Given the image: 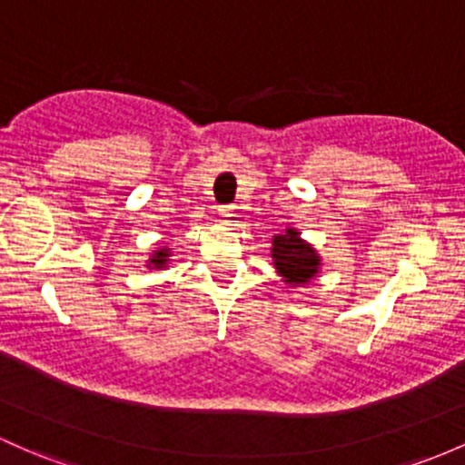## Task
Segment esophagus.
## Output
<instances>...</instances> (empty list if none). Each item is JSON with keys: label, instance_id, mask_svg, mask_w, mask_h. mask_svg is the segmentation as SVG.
<instances>
[{"label": "esophagus", "instance_id": "1", "mask_svg": "<svg viewBox=\"0 0 465 465\" xmlns=\"http://www.w3.org/2000/svg\"><path fill=\"white\" fill-rule=\"evenodd\" d=\"M218 212H221V216H223L224 223H232L233 205H221V207H218Z\"/></svg>", "mask_w": 465, "mask_h": 465}]
</instances>
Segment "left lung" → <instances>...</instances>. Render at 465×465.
<instances>
[{"label":"left lung","mask_w":465,"mask_h":465,"mask_svg":"<svg viewBox=\"0 0 465 465\" xmlns=\"http://www.w3.org/2000/svg\"><path fill=\"white\" fill-rule=\"evenodd\" d=\"M272 258L275 272L282 275V282L291 287H304L320 272V256L309 242L300 238L298 229L289 227L284 233L273 236Z\"/></svg>","instance_id":"obj_1"}]
</instances>
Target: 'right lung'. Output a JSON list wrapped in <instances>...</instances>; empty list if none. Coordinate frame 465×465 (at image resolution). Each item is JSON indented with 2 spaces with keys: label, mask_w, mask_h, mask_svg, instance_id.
Listing matches in <instances>:
<instances>
[{
  "label": "right lung",
  "mask_w": 465,
  "mask_h": 465,
  "mask_svg": "<svg viewBox=\"0 0 465 465\" xmlns=\"http://www.w3.org/2000/svg\"><path fill=\"white\" fill-rule=\"evenodd\" d=\"M170 256H172V252L167 247L156 249V252L150 256V260H147V267H150V269H165L167 264H170Z\"/></svg>",
  "instance_id": "obj_1"
}]
</instances>
